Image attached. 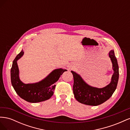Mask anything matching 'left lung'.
<instances>
[{"label":"left lung","instance_id":"8db88e82","mask_svg":"<svg viewBox=\"0 0 130 130\" xmlns=\"http://www.w3.org/2000/svg\"><path fill=\"white\" fill-rule=\"evenodd\" d=\"M109 56L113 64L114 74L111 82L103 88L93 87L88 85L81 76L72 71L74 77L73 93L79 103L90 106H98L103 104L111 97L117 88L119 79V67L113 50L110 51Z\"/></svg>","mask_w":130,"mask_h":130}]
</instances>
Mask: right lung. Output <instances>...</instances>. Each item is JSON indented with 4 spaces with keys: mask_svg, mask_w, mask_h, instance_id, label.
<instances>
[{
    "mask_svg": "<svg viewBox=\"0 0 130 130\" xmlns=\"http://www.w3.org/2000/svg\"><path fill=\"white\" fill-rule=\"evenodd\" d=\"M24 52L23 50L18 54L13 61L11 69V80L15 92L23 99L29 103H36L49 99L54 94L56 85L63 73L66 69H57L54 70L45 79L38 83L24 84L19 78V70L17 61L20 58Z\"/></svg>",
    "mask_w": 130,
    "mask_h": 130,
    "instance_id": "right-lung-1",
    "label": "right lung"
}]
</instances>
